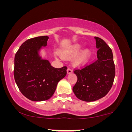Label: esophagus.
<instances>
[{
	"mask_svg": "<svg viewBox=\"0 0 132 132\" xmlns=\"http://www.w3.org/2000/svg\"><path fill=\"white\" fill-rule=\"evenodd\" d=\"M72 72H73V71H72V70H71V68H68L67 69V73L68 74H70V73H71Z\"/></svg>",
	"mask_w": 132,
	"mask_h": 132,
	"instance_id": "1",
	"label": "esophagus"
}]
</instances>
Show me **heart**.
Segmentation results:
<instances>
[{
  "label": "heart",
  "instance_id": "heart-1",
  "mask_svg": "<svg viewBox=\"0 0 132 132\" xmlns=\"http://www.w3.org/2000/svg\"><path fill=\"white\" fill-rule=\"evenodd\" d=\"M82 44L75 43L69 48L68 49L63 51L62 53V56L64 58L70 59L77 55L81 50H82ZM91 55V52L89 49H85L82 50L75 58L73 61V64L75 66H82L87 62Z\"/></svg>",
  "mask_w": 132,
  "mask_h": 132
}]
</instances>
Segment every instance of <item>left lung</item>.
<instances>
[{
  "mask_svg": "<svg viewBox=\"0 0 132 132\" xmlns=\"http://www.w3.org/2000/svg\"><path fill=\"white\" fill-rule=\"evenodd\" d=\"M94 39L98 49L96 59L84 68L74 71L77 82L73 91L84 102H94L104 97L112 86L116 74L111 48L101 38Z\"/></svg>",
  "mask_w": 132,
  "mask_h": 132,
  "instance_id": "obj_1",
  "label": "left lung"
}]
</instances>
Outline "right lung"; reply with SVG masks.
<instances>
[{"label": "right lung", "instance_id": "add662e5", "mask_svg": "<svg viewBox=\"0 0 132 132\" xmlns=\"http://www.w3.org/2000/svg\"><path fill=\"white\" fill-rule=\"evenodd\" d=\"M47 36L25 41L14 56V77L18 89L24 96L34 102L50 99L57 85L66 75L67 67H52L43 59L39 52L47 45Z\"/></svg>", "mask_w": 132, "mask_h": 132}]
</instances>
